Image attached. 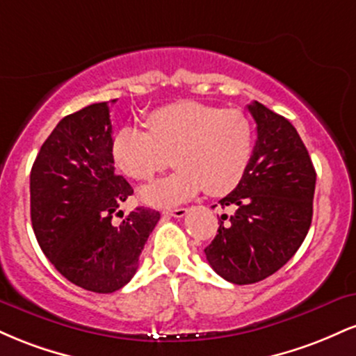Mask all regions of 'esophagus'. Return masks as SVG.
I'll use <instances>...</instances> for the list:
<instances>
[{
    "instance_id": "1",
    "label": "esophagus",
    "mask_w": 356,
    "mask_h": 356,
    "mask_svg": "<svg viewBox=\"0 0 356 356\" xmlns=\"http://www.w3.org/2000/svg\"><path fill=\"white\" fill-rule=\"evenodd\" d=\"M165 216H170V218H177L181 219L184 216L187 214V209L186 207H177V209H169V211H164Z\"/></svg>"
}]
</instances>
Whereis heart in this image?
<instances>
[{
  "label": "heart",
  "mask_w": 356,
  "mask_h": 356,
  "mask_svg": "<svg viewBox=\"0 0 356 356\" xmlns=\"http://www.w3.org/2000/svg\"><path fill=\"white\" fill-rule=\"evenodd\" d=\"M147 130L124 125L112 138L118 169L136 181H150L172 155L174 174L140 191L145 204L172 206L199 191L224 195L234 191L252 157V125L239 110L199 102H177L147 115Z\"/></svg>",
  "instance_id": "heart-1"
}]
</instances>
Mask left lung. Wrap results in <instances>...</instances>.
Returning a JSON list of instances; mask_svg holds the SVG:
<instances>
[{
	"mask_svg": "<svg viewBox=\"0 0 356 356\" xmlns=\"http://www.w3.org/2000/svg\"><path fill=\"white\" fill-rule=\"evenodd\" d=\"M256 145L248 172L220 206L218 234L204 249L211 268L234 284H252L283 268L312 226L316 172L291 122L259 102L248 105Z\"/></svg>",
	"mask_w": 356,
	"mask_h": 356,
	"instance_id": "left-lung-1",
	"label": "left lung"
}]
</instances>
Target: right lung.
<instances>
[{
  "label": "right lung",
  "mask_w": 356,
  "mask_h": 356,
  "mask_svg": "<svg viewBox=\"0 0 356 356\" xmlns=\"http://www.w3.org/2000/svg\"><path fill=\"white\" fill-rule=\"evenodd\" d=\"M134 194L115 174L107 102L61 118L30 175L31 224L50 263L73 284L113 293L132 280L138 256L161 219L136 207L120 225L113 214Z\"/></svg>",
  "instance_id": "obj_1"
}]
</instances>
